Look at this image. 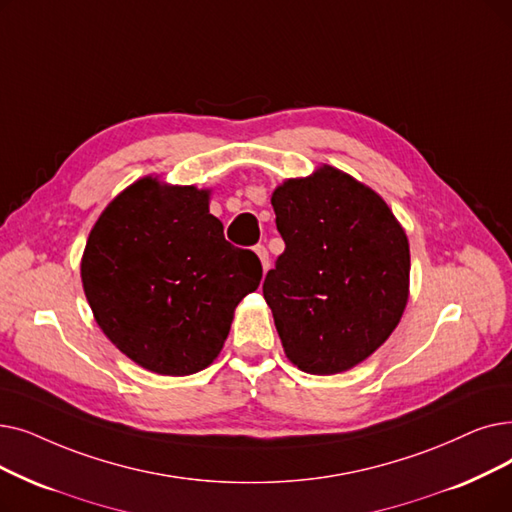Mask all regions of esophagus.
I'll list each match as a JSON object with an SVG mask.
<instances>
[{
  "mask_svg": "<svg viewBox=\"0 0 512 512\" xmlns=\"http://www.w3.org/2000/svg\"><path fill=\"white\" fill-rule=\"evenodd\" d=\"M255 253H257V257L261 259V265H263V270L268 272L270 270V253H268V249L263 247V244H257V247L253 249Z\"/></svg>",
  "mask_w": 512,
  "mask_h": 512,
  "instance_id": "esophagus-1",
  "label": "esophagus"
}]
</instances>
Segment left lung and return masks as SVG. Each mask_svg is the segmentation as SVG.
<instances>
[{"mask_svg":"<svg viewBox=\"0 0 512 512\" xmlns=\"http://www.w3.org/2000/svg\"><path fill=\"white\" fill-rule=\"evenodd\" d=\"M284 253L263 282L286 358L337 374L379 349L408 301L410 249L383 198L322 167L272 196Z\"/></svg>","mask_w":512,"mask_h":512,"instance_id":"1","label":"left lung"}]
</instances>
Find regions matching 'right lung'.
<instances>
[{"label":"right lung","instance_id":"right-lung-1","mask_svg":"<svg viewBox=\"0 0 512 512\" xmlns=\"http://www.w3.org/2000/svg\"><path fill=\"white\" fill-rule=\"evenodd\" d=\"M259 257L224 238L209 194L152 177L110 203L87 238L83 291L104 335L142 368L184 376L224 347Z\"/></svg>","mask_w":512,"mask_h":512}]
</instances>
